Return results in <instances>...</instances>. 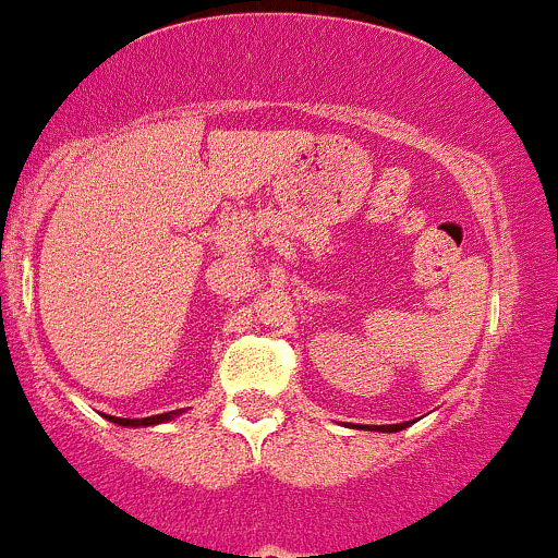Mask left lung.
I'll return each instance as SVG.
<instances>
[{
    "label": "left lung",
    "instance_id": "1",
    "mask_svg": "<svg viewBox=\"0 0 558 558\" xmlns=\"http://www.w3.org/2000/svg\"><path fill=\"white\" fill-rule=\"evenodd\" d=\"M403 427H408V422L405 424H387V427H373V429H381V433H398V429H403Z\"/></svg>",
    "mask_w": 558,
    "mask_h": 558
}]
</instances>
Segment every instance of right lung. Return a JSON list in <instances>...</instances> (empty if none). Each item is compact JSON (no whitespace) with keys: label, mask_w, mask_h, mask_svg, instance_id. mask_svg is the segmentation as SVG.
<instances>
[{"label":"right lung","mask_w":558,"mask_h":558,"mask_svg":"<svg viewBox=\"0 0 558 558\" xmlns=\"http://www.w3.org/2000/svg\"><path fill=\"white\" fill-rule=\"evenodd\" d=\"M171 416H177V411L169 413H158V416H147V418H120V416H107L109 422L120 424V427H147V424H160V422H169Z\"/></svg>","instance_id":"add662e5"}]
</instances>
